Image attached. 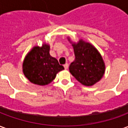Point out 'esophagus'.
<instances>
[{
  "label": "esophagus",
  "instance_id": "obj_1",
  "mask_svg": "<svg viewBox=\"0 0 128 128\" xmlns=\"http://www.w3.org/2000/svg\"><path fill=\"white\" fill-rule=\"evenodd\" d=\"M64 68H65V69H66V70H67V69H68V64H64Z\"/></svg>",
  "mask_w": 128,
  "mask_h": 128
}]
</instances>
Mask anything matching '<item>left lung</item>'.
<instances>
[{
    "label": "left lung",
    "mask_w": 128,
    "mask_h": 128,
    "mask_svg": "<svg viewBox=\"0 0 128 128\" xmlns=\"http://www.w3.org/2000/svg\"><path fill=\"white\" fill-rule=\"evenodd\" d=\"M68 40L72 44L75 56V60L70 65V72L82 85L93 86L101 80L105 73L106 65L102 55L90 42L82 39L72 42L68 37Z\"/></svg>",
    "instance_id": "obj_1"
}]
</instances>
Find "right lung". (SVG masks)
<instances>
[{"instance_id":"add662e5","label":"right lung","mask_w":128,"mask_h":128,"mask_svg":"<svg viewBox=\"0 0 128 128\" xmlns=\"http://www.w3.org/2000/svg\"><path fill=\"white\" fill-rule=\"evenodd\" d=\"M50 45L34 46L28 52L22 63V72L27 80L38 86H46L53 82L57 73L63 70L58 60L50 56Z\"/></svg>"}]
</instances>
